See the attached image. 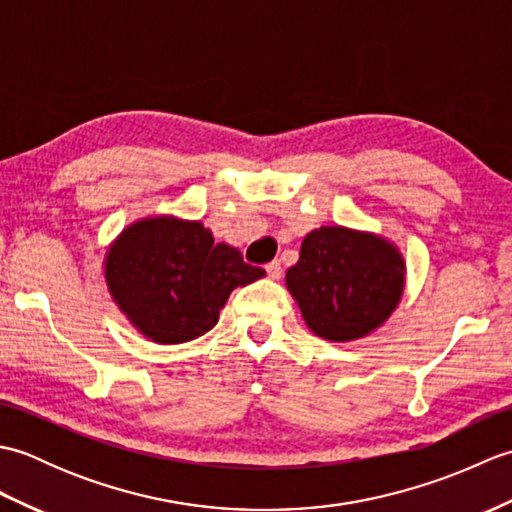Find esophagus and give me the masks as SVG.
Here are the masks:
<instances>
[{"instance_id": "obj_1", "label": "esophagus", "mask_w": 512, "mask_h": 512, "mask_svg": "<svg viewBox=\"0 0 512 512\" xmlns=\"http://www.w3.org/2000/svg\"><path fill=\"white\" fill-rule=\"evenodd\" d=\"M266 273H268L270 279H281V275H284V268H281L279 259H275V262L266 264Z\"/></svg>"}]
</instances>
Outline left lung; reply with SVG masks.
I'll return each mask as SVG.
<instances>
[{"mask_svg": "<svg viewBox=\"0 0 512 512\" xmlns=\"http://www.w3.org/2000/svg\"><path fill=\"white\" fill-rule=\"evenodd\" d=\"M405 264L394 246L367 233L323 226L301 244L286 284L308 328L328 341L376 330L402 295Z\"/></svg>", "mask_w": 512, "mask_h": 512, "instance_id": "obj_1", "label": "left lung"}]
</instances>
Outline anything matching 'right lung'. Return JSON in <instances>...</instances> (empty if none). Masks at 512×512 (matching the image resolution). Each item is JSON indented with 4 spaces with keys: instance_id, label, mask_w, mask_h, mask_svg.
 Instances as JSON below:
<instances>
[{
    "instance_id": "add662e5",
    "label": "right lung",
    "mask_w": 512,
    "mask_h": 512,
    "mask_svg": "<svg viewBox=\"0 0 512 512\" xmlns=\"http://www.w3.org/2000/svg\"><path fill=\"white\" fill-rule=\"evenodd\" d=\"M116 303L156 343H184L209 332L237 286L264 277L239 250L215 244L200 222L156 217L129 226L107 255Z\"/></svg>"
}]
</instances>
